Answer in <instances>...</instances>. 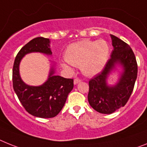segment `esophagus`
<instances>
[{
    "label": "esophagus",
    "mask_w": 147,
    "mask_h": 147,
    "mask_svg": "<svg viewBox=\"0 0 147 147\" xmlns=\"http://www.w3.org/2000/svg\"><path fill=\"white\" fill-rule=\"evenodd\" d=\"M81 80L79 78H76V79H74V84H78V83L81 82Z\"/></svg>",
    "instance_id": "34e87169"
}]
</instances>
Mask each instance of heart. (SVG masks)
<instances>
[{
  "mask_svg": "<svg viewBox=\"0 0 147 147\" xmlns=\"http://www.w3.org/2000/svg\"><path fill=\"white\" fill-rule=\"evenodd\" d=\"M109 54L110 46L106 40L83 39L67 47L66 60L61 63V66L69 71H71V65L80 66L85 76H96L105 66Z\"/></svg>",
  "mask_w": 147,
  "mask_h": 147,
  "instance_id": "b5f03b06",
  "label": "heart"
}]
</instances>
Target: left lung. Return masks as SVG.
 <instances>
[{"instance_id":"1","label":"left lung","mask_w":147,"mask_h":147,"mask_svg":"<svg viewBox=\"0 0 147 147\" xmlns=\"http://www.w3.org/2000/svg\"><path fill=\"white\" fill-rule=\"evenodd\" d=\"M111 58L101 73L89 81L88 102L96 111L105 114L113 113L125 106L130 98L138 76V64L133 51L127 43L113 35ZM117 65L123 71L118 82L108 85L107 78Z\"/></svg>"}]
</instances>
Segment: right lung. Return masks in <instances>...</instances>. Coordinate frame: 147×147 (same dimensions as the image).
Returning <instances> with one entry per match:
<instances>
[{
    "mask_svg": "<svg viewBox=\"0 0 147 147\" xmlns=\"http://www.w3.org/2000/svg\"><path fill=\"white\" fill-rule=\"evenodd\" d=\"M33 52L52 55L49 39H33L18 51L13 69V89L30 114L40 118L55 117L63 108L68 95L73 89V79L55 75V67L52 66L49 78L44 84L39 86H30L25 84L20 76L19 65L26 55Z\"/></svg>",
    "mask_w": 147,
    "mask_h": 147,
    "instance_id": "obj_1",
    "label": "right lung"
}]
</instances>
